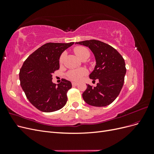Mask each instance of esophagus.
<instances>
[{
  "mask_svg": "<svg viewBox=\"0 0 154 154\" xmlns=\"http://www.w3.org/2000/svg\"><path fill=\"white\" fill-rule=\"evenodd\" d=\"M72 86H76V85H78V83L72 82Z\"/></svg>",
  "mask_w": 154,
  "mask_h": 154,
  "instance_id": "esophagus-1",
  "label": "esophagus"
}]
</instances>
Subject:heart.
Returning a JSON list of instances; mask_svg holds the SVG:
<instances>
[{
	"instance_id": "heart-1",
	"label": "heart",
	"mask_w": 154,
	"mask_h": 154,
	"mask_svg": "<svg viewBox=\"0 0 154 154\" xmlns=\"http://www.w3.org/2000/svg\"><path fill=\"white\" fill-rule=\"evenodd\" d=\"M74 52L75 54L77 56V57L82 60L83 58H88L90 56L89 51H88L84 47H82V46H78L74 49ZM65 57H66V53H63L59 59V63L60 64H62L63 63ZM87 74V71L85 69H79V70H72L70 71L67 74V77L69 80H71L74 82H79L80 81L83 76Z\"/></svg>"
}]
</instances>
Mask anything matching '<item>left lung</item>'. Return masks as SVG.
<instances>
[{
  "instance_id": "1",
  "label": "left lung",
  "mask_w": 154,
  "mask_h": 154,
  "mask_svg": "<svg viewBox=\"0 0 154 154\" xmlns=\"http://www.w3.org/2000/svg\"><path fill=\"white\" fill-rule=\"evenodd\" d=\"M89 48L94 54L96 65L89 75L96 87L87 85L82 96L86 103L94 106L110 105L118 96L123 87L126 74L125 63L118 51L110 45L96 40L76 42Z\"/></svg>"
}]
</instances>
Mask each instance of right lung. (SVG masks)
Returning a JSON list of instances; mask_svg holds the SVG:
<instances>
[{"instance_id":"right-lung-1","label":"right lung","mask_w":154,"mask_h":154,"mask_svg":"<svg viewBox=\"0 0 154 154\" xmlns=\"http://www.w3.org/2000/svg\"><path fill=\"white\" fill-rule=\"evenodd\" d=\"M74 42L47 43L30 54L20 70V85L30 103L44 112L61 109L67 101L71 82L63 79L57 85L53 74L60 68L59 59L63 51Z\"/></svg>"}]
</instances>
